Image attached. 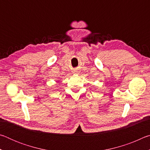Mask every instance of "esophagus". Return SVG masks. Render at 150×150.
Here are the masks:
<instances>
[{"instance_id": "esophagus-1", "label": "esophagus", "mask_w": 150, "mask_h": 150, "mask_svg": "<svg viewBox=\"0 0 150 150\" xmlns=\"http://www.w3.org/2000/svg\"><path fill=\"white\" fill-rule=\"evenodd\" d=\"M79 72L77 71H73V73H74V74H77V73H78Z\"/></svg>"}]
</instances>
